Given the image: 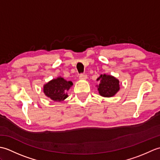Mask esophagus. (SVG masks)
<instances>
[{
    "instance_id": "1",
    "label": "esophagus",
    "mask_w": 160,
    "mask_h": 160,
    "mask_svg": "<svg viewBox=\"0 0 160 160\" xmlns=\"http://www.w3.org/2000/svg\"><path fill=\"white\" fill-rule=\"evenodd\" d=\"M79 78H80V80H86L87 78V76L86 74H83V73H82V74H80V75Z\"/></svg>"
}]
</instances>
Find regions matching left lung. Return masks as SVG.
I'll return each mask as SVG.
<instances>
[{
	"label": "left lung",
	"mask_w": 160,
	"mask_h": 160,
	"mask_svg": "<svg viewBox=\"0 0 160 160\" xmlns=\"http://www.w3.org/2000/svg\"><path fill=\"white\" fill-rule=\"evenodd\" d=\"M97 80H100L98 90L102 96L106 98L112 97L120 90L119 80L110 75H100Z\"/></svg>",
	"instance_id": "8db88e82"
}]
</instances>
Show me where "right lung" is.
<instances>
[{
    "label": "right lung",
    "mask_w": 160,
    "mask_h": 160,
    "mask_svg": "<svg viewBox=\"0 0 160 160\" xmlns=\"http://www.w3.org/2000/svg\"><path fill=\"white\" fill-rule=\"evenodd\" d=\"M73 85L71 81H67L63 78L58 77L45 84L43 91L45 96L53 101L61 102L68 97L67 92Z\"/></svg>",
    "instance_id": "obj_1"
}]
</instances>
